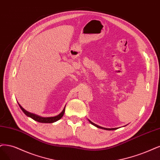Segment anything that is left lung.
Returning a JSON list of instances; mask_svg holds the SVG:
<instances>
[{
	"label": "left lung",
	"instance_id": "8db88e82",
	"mask_svg": "<svg viewBox=\"0 0 160 160\" xmlns=\"http://www.w3.org/2000/svg\"><path fill=\"white\" fill-rule=\"evenodd\" d=\"M88 121H90V122L92 124V125H94L95 127H98V128H102V129H104V130H108V131H113V130H116V129H117V128H104V127H100V126H99V125H96L95 123H93V122H92L91 121H90L89 119H88Z\"/></svg>",
	"mask_w": 160,
	"mask_h": 160
}]
</instances>
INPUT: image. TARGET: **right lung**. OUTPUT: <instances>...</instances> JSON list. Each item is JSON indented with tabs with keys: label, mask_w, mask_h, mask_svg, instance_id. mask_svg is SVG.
<instances>
[{
	"label": "right lung",
	"mask_w": 160,
	"mask_h": 160,
	"mask_svg": "<svg viewBox=\"0 0 160 160\" xmlns=\"http://www.w3.org/2000/svg\"><path fill=\"white\" fill-rule=\"evenodd\" d=\"M18 103L20 109L22 110V111L23 112V113H25L26 115H27L29 117L32 118V119H33L34 121H36L38 122H42V123H52V122H55L58 121L59 119H61V118L62 117V116H63V115L64 113V111H65V107H64V108L63 109V110H62V111L61 112V113L60 114H58L57 116L50 117H43L39 116V115H38L36 114L32 113H30V112L27 111L26 110H25L24 109H23L22 107V106L19 104V103Z\"/></svg>",
	"instance_id": "right-lung-1"
}]
</instances>
